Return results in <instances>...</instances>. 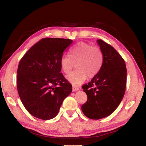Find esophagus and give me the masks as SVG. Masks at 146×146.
Returning a JSON list of instances; mask_svg holds the SVG:
<instances>
[{"label":"esophagus","mask_w":146,"mask_h":146,"mask_svg":"<svg viewBox=\"0 0 146 146\" xmlns=\"http://www.w3.org/2000/svg\"><path fill=\"white\" fill-rule=\"evenodd\" d=\"M79 90V88L77 87V86H72V91L74 92L75 91H77Z\"/></svg>","instance_id":"34e87169"}]
</instances>
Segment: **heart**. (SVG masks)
Instances as JSON below:
<instances>
[{"instance_id":"obj_1","label":"heart","mask_w":146,"mask_h":146,"mask_svg":"<svg viewBox=\"0 0 146 146\" xmlns=\"http://www.w3.org/2000/svg\"><path fill=\"white\" fill-rule=\"evenodd\" d=\"M70 54L61 58L60 66L63 72L69 74L76 64V70L66 77L73 85H79L85 81L87 76L92 78L98 74L102 67L104 56L99 47L80 42L70 50Z\"/></svg>"}]
</instances>
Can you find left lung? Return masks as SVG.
I'll return each instance as SVG.
<instances>
[{"label":"left lung","mask_w":146,"mask_h":146,"mask_svg":"<svg viewBox=\"0 0 146 146\" xmlns=\"http://www.w3.org/2000/svg\"><path fill=\"white\" fill-rule=\"evenodd\" d=\"M97 42L103 53L102 67L88 85L82 86L88 100L82 110L92 119L106 117L114 111L124 96L127 80L125 63L120 54L102 39Z\"/></svg>","instance_id":"1"}]
</instances>
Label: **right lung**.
Masks as SVG:
<instances>
[{
  "mask_svg": "<svg viewBox=\"0 0 146 146\" xmlns=\"http://www.w3.org/2000/svg\"><path fill=\"white\" fill-rule=\"evenodd\" d=\"M72 39L46 38L21 58L17 71V92L32 116L43 120L55 117L72 85L61 73L60 60Z\"/></svg>",
  "mask_w": 146,
  "mask_h": 146,
  "instance_id": "add662e5",
  "label": "right lung"
}]
</instances>
